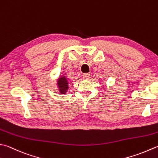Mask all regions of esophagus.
Segmentation results:
<instances>
[{
  "instance_id": "34e87169",
  "label": "esophagus",
  "mask_w": 158,
  "mask_h": 158,
  "mask_svg": "<svg viewBox=\"0 0 158 158\" xmlns=\"http://www.w3.org/2000/svg\"><path fill=\"white\" fill-rule=\"evenodd\" d=\"M89 77H90V74H89V73L84 74V75H83V78L84 79H88Z\"/></svg>"
}]
</instances>
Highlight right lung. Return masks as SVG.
I'll use <instances>...</instances> for the list:
<instances>
[{"label": "right lung", "mask_w": 158, "mask_h": 158, "mask_svg": "<svg viewBox=\"0 0 158 158\" xmlns=\"http://www.w3.org/2000/svg\"><path fill=\"white\" fill-rule=\"evenodd\" d=\"M57 85L61 94H66L69 89V81L66 77H61L57 81Z\"/></svg>", "instance_id": "add662e5"}]
</instances>
